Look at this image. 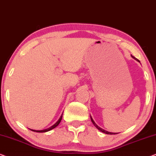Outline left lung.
<instances>
[{"instance_id": "1", "label": "left lung", "mask_w": 156, "mask_h": 156, "mask_svg": "<svg viewBox=\"0 0 156 156\" xmlns=\"http://www.w3.org/2000/svg\"><path fill=\"white\" fill-rule=\"evenodd\" d=\"M131 57H132V58H133L134 59H136V61L139 62H140V61H139V60H138V59H136L135 57L132 56V55H131ZM91 122H92V123H93V124H94V126H95L96 128H97V129L98 130H99V131H100L103 132V133H106V134H110V135H112V134H116V133H112V132H109V131H105V130H104L103 129H101V128H100V127L99 126H98V125H97V124H96V123L94 122V120H93V119H92V118H91Z\"/></svg>"}]
</instances>
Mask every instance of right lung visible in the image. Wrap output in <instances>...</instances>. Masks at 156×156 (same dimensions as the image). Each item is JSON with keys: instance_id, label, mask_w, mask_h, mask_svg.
Wrapping results in <instances>:
<instances>
[{"instance_id": "1", "label": "right lung", "mask_w": 156, "mask_h": 156, "mask_svg": "<svg viewBox=\"0 0 156 156\" xmlns=\"http://www.w3.org/2000/svg\"><path fill=\"white\" fill-rule=\"evenodd\" d=\"M62 115H63V113H62V114L61 116L59 117V119H58V121H57V122L55 123V124H53V125L52 126L49 127V128H48V129H43V130H40V131H37V130H33V129H30L31 131H34V132H37V133H44V132H48V131H51V130L53 129H55V127H57V126H58V125L59 124V123H60L62 119Z\"/></svg>"}]
</instances>
